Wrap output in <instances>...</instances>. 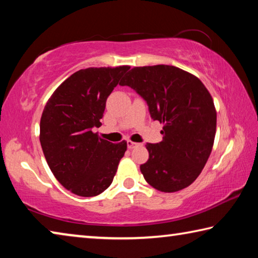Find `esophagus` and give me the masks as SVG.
<instances>
[{"mask_svg": "<svg viewBox=\"0 0 258 258\" xmlns=\"http://www.w3.org/2000/svg\"><path fill=\"white\" fill-rule=\"evenodd\" d=\"M126 145H127V148H128V149H133L134 147L139 146V143H137V142H133V141H131V140H127V141H126Z\"/></svg>", "mask_w": 258, "mask_h": 258, "instance_id": "34e87169", "label": "esophagus"}]
</instances>
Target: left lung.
Instances as JSON below:
<instances>
[{
  "mask_svg": "<svg viewBox=\"0 0 258 258\" xmlns=\"http://www.w3.org/2000/svg\"><path fill=\"white\" fill-rule=\"evenodd\" d=\"M119 85L133 89L151 118L164 124L163 141L146 145L149 159L140 166L145 180L163 192L189 186L206 165L215 139L216 111L206 87L167 64L135 67Z\"/></svg>",
  "mask_w": 258,
  "mask_h": 258,
  "instance_id": "left-lung-1",
  "label": "left lung"
}]
</instances>
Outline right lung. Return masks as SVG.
<instances>
[{
    "label": "right lung",
    "instance_id": "1",
    "mask_svg": "<svg viewBox=\"0 0 258 258\" xmlns=\"http://www.w3.org/2000/svg\"><path fill=\"white\" fill-rule=\"evenodd\" d=\"M128 66L81 69L68 77L46 102L40 141L56 180L81 197H93L111 184L127 145L100 139L107 98Z\"/></svg>",
    "mask_w": 258,
    "mask_h": 258
}]
</instances>
